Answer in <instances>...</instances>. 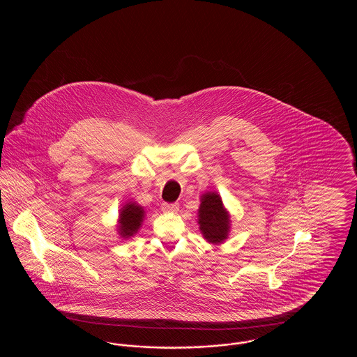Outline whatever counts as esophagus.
<instances>
[{
    "label": "esophagus",
    "mask_w": 357,
    "mask_h": 357,
    "mask_svg": "<svg viewBox=\"0 0 357 357\" xmlns=\"http://www.w3.org/2000/svg\"><path fill=\"white\" fill-rule=\"evenodd\" d=\"M178 208H179V204H167V202L162 204V210L167 211V213H176Z\"/></svg>",
    "instance_id": "esophagus-1"
}]
</instances>
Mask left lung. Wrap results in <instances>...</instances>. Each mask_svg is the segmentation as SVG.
<instances>
[{"label":"left lung","instance_id":"left-lung-1","mask_svg":"<svg viewBox=\"0 0 357 357\" xmlns=\"http://www.w3.org/2000/svg\"><path fill=\"white\" fill-rule=\"evenodd\" d=\"M199 227L204 237L213 243L222 242L229 233V215L223 208L221 197L215 192L202 195L199 207Z\"/></svg>","mask_w":357,"mask_h":357}]
</instances>
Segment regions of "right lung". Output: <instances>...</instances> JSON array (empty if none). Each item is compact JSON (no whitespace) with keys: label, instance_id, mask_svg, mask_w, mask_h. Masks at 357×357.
Returning a JSON list of instances; mask_svg holds the SVG:
<instances>
[{"label":"right lung","instance_id":"obj_1","mask_svg":"<svg viewBox=\"0 0 357 357\" xmlns=\"http://www.w3.org/2000/svg\"><path fill=\"white\" fill-rule=\"evenodd\" d=\"M143 215H144V211L139 204H126L120 211V236L123 237L134 236L137 229L140 227Z\"/></svg>","mask_w":357,"mask_h":357}]
</instances>
